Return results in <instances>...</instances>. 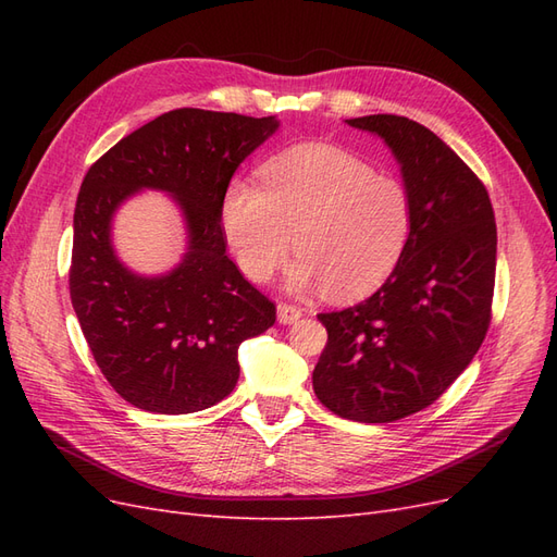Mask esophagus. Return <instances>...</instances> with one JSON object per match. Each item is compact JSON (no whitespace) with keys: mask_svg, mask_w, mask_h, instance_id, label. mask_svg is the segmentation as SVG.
<instances>
[{"mask_svg":"<svg viewBox=\"0 0 557 557\" xmlns=\"http://www.w3.org/2000/svg\"><path fill=\"white\" fill-rule=\"evenodd\" d=\"M276 311H278V323H283V325L297 323V320L301 318V313H305L299 307H295V305H283V301H281Z\"/></svg>","mask_w":557,"mask_h":557,"instance_id":"1","label":"esophagus"}]
</instances>
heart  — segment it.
I'll return each mask as SVG.
<instances>
[{"mask_svg": "<svg viewBox=\"0 0 557 557\" xmlns=\"http://www.w3.org/2000/svg\"><path fill=\"white\" fill-rule=\"evenodd\" d=\"M262 185L232 181L221 205L232 256L252 283L272 278L295 248L290 290L325 285L334 299H356L376 290L409 246L407 183L376 174L348 150L325 144L285 150L264 164Z\"/></svg>", "mask_w": 557, "mask_h": 557, "instance_id": "b5f03b06", "label": "heart"}]
</instances>
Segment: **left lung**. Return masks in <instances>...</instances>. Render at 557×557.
Here are the masks:
<instances>
[{"instance_id":"left-lung-1","label":"left lung","mask_w":557,"mask_h":557,"mask_svg":"<svg viewBox=\"0 0 557 557\" xmlns=\"http://www.w3.org/2000/svg\"><path fill=\"white\" fill-rule=\"evenodd\" d=\"M346 123L376 132L393 148L413 197V232L372 297L318 313L327 344L313 369V393L342 418L393 423L440 399L485 339L495 211L483 181L425 125L393 113Z\"/></svg>"}]
</instances>
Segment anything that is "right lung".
I'll list each match as a JSON object with an SVG mask.
<instances>
[{"mask_svg": "<svg viewBox=\"0 0 557 557\" xmlns=\"http://www.w3.org/2000/svg\"><path fill=\"white\" fill-rule=\"evenodd\" d=\"M276 127L272 115L176 109L109 148L81 183L72 305L97 367L137 409L213 407L239 381V344L274 325V301L225 252L221 205L237 166ZM141 187L172 191L189 221V256L160 280L132 275L108 239L114 207Z\"/></svg>", "mask_w": 557, "mask_h": 557, "instance_id": "add662e5", "label": "right lung"}]
</instances>
